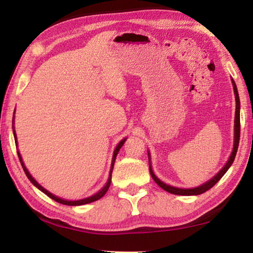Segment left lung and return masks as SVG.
<instances>
[{
	"instance_id": "8db88e82",
	"label": "left lung",
	"mask_w": 253,
	"mask_h": 253,
	"mask_svg": "<svg viewBox=\"0 0 253 253\" xmlns=\"http://www.w3.org/2000/svg\"><path fill=\"white\" fill-rule=\"evenodd\" d=\"M233 81V79H231ZM233 86H234V93H235V99H236V113H235V138H234V147H233V152H231L230 154V158L229 160L227 161V164L224 167L221 169V170L217 172V174L214 176L213 178H211L209 182H206L205 184L198 186V188H192V189H179V188H175V186H171V185H168L166 184V183L161 182L160 179H159L157 176L154 175L153 170H152L151 168V162H150V172H151V176L152 178L154 179V182L157 183V184L162 188L166 191L169 192V193H172V195H178V196H197V195H202V193L206 192L207 190H210L212 186H214L216 184L217 182L220 181V178L222 177V176L226 174L228 169L231 165H233V162L235 160V157H236V153H237V148H238V144H240V133H241V122H240V96H238V92H237V87H236V84H235V82L233 81ZM148 159H150V153H148Z\"/></svg>"
}]
</instances>
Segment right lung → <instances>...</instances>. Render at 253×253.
Masks as SVG:
<instances>
[{
	"label": "right lung",
	"mask_w": 253,
	"mask_h": 253,
	"mask_svg": "<svg viewBox=\"0 0 253 253\" xmlns=\"http://www.w3.org/2000/svg\"><path fill=\"white\" fill-rule=\"evenodd\" d=\"M12 122H13V120H12ZM13 136H15V141L17 143V137H16V133H15V130H13ZM126 143V139H123V140H121L120 143H119V145H117L116 146V148H115V151H114V155H113V160H112V168H110V174H109V178H108V182H107V184L103 186V188L100 190V191L98 192V193H95V195H93V196H91V197H88V198H85V199H81V200H74V202H70V200H65V199H61V198H58V197H56V196H54L53 193H50L49 191H47L46 189H43L42 186H41L39 183H38L36 179H34L32 176H31V174L29 172V170H27L26 169V167H25V165H24V162H23V160H22V157H20V154H19V152H17V153H18V158H19V161H20V164H22V167H23V169H24V171H25V174H26V176H27V178L30 179L31 181V183H32L33 185H36L38 189L39 190H41V191H42L43 193H46V195L49 197V198H51L53 200H55V202H57V203H60V204H63V205H69V206H79V205H85V204H89V203H93V202H95V200H98V199H100V198H102L103 196H105V193L108 191V189H109V186H110V182H112V171H113V168H114V162H115V159H116V155H117V153H119V151H120V148L123 146V144Z\"/></svg>",
	"instance_id": "1"
}]
</instances>
